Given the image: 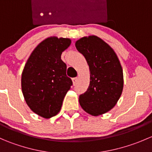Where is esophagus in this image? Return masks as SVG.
Returning a JSON list of instances; mask_svg holds the SVG:
<instances>
[{
	"mask_svg": "<svg viewBox=\"0 0 152 152\" xmlns=\"http://www.w3.org/2000/svg\"><path fill=\"white\" fill-rule=\"evenodd\" d=\"M77 80H78V78L77 77H76V78H73V79H72V81H73V85H76V82H77Z\"/></svg>",
	"mask_w": 152,
	"mask_h": 152,
	"instance_id": "obj_1",
	"label": "esophagus"
}]
</instances>
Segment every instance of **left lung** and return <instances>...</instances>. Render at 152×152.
<instances>
[{
	"label": "left lung",
	"instance_id": "obj_1",
	"mask_svg": "<svg viewBox=\"0 0 152 152\" xmlns=\"http://www.w3.org/2000/svg\"><path fill=\"white\" fill-rule=\"evenodd\" d=\"M76 48L86 59L90 73L87 91L79 96L86 113L97 116L115 107L123 91L124 76L120 61L110 45L96 36L81 38Z\"/></svg>",
	"mask_w": 152,
	"mask_h": 152
}]
</instances>
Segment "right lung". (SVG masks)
Listing matches in <instances>:
<instances>
[{"label":"right lung","mask_w":152,"mask_h":152,"mask_svg":"<svg viewBox=\"0 0 152 152\" xmlns=\"http://www.w3.org/2000/svg\"><path fill=\"white\" fill-rule=\"evenodd\" d=\"M70 43L68 38H47L35 48L23 70L21 87L26 102L34 113L45 118L60 111L73 85L66 75V64L61 59Z\"/></svg>","instance_id":"1"}]
</instances>
